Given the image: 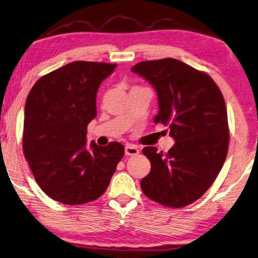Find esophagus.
Listing matches in <instances>:
<instances>
[{"instance_id": "obj_1", "label": "esophagus", "mask_w": 258, "mask_h": 258, "mask_svg": "<svg viewBox=\"0 0 258 258\" xmlns=\"http://www.w3.org/2000/svg\"><path fill=\"white\" fill-rule=\"evenodd\" d=\"M139 153V149L133 144H126L125 145V154L126 156H137Z\"/></svg>"}]
</instances>
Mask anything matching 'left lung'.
I'll return each instance as SVG.
<instances>
[{"instance_id":"left-lung-1","label":"left lung","mask_w":258,"mask_h":258,"mask_svg":"<svg viewBox=\"0 0 258 258\" xmlns=\"http://www.w3.org/2000/svg\"><path fill=\"white\" fill-rule=\"evenodd\" d=\"M131 71L154 88V123L168 126L175 140L167 153L156 147L142 150L151 170L141 188L165 207H185L210 188L226 160L229 130L222 93L207 73L174 58L138 63Z\"/></svg>"}]
</instances>
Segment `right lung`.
<instances>
[{
  "label": "right lung",
  "instance_id": "obj_1",
  "mask_svg": "<svg viewBox=\"0 0 258 258\" xmlns=\"http://www.w3.org/2000/svg\"><path fill=\"white\" fill-rule=\"evenodd\" d=\"M115 68L83 60L69 63L40 78L27 97L23 153L37 184L59 203L97 200L124 156L118 142L87 144L88 124L97 116L98 89Z\"/></svg>",
  "mask_w": 258,
  "mask_h": 258
}]
</instances>
